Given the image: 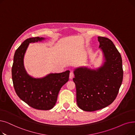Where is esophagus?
Segmentation results:
<instances>
[{
    "instance_id": "34e87169",
    "label": "esophagus",
    "mask_w": 135,
    "mask_h": 135,
    "mask_svg": "<svg viewBox=\"0 0 135 135\" xmlns=\"http://www.w3.org/2000/svg\"><path fill=\"white\" fill-rule=\"evenodd\" d=\"M74 72L73 71H70V73H69V78L70 79H72L73 76H74Z\"/></svg>"
}]
</instances>
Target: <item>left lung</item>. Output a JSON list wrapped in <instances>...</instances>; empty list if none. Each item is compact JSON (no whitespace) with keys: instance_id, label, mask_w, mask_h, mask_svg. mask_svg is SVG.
Instances as JSON below:
<instances>
[{"instance_id":"obj_1","label":"left lung","mask_w":135,"mask_h":135,"mask_svg":"<svg viewBox=\"0 0 135 135\" xmlns=\"http://www.w3.org/2000/svg\"><path fill=\"white\" fill-rule=\"evenodd\" d=\"M105 62L97 70L86 67L76 69L73 79L75 84L76 103L84 111L104 108L115 100L123 78L121 55L112 40L98 37Z\"/></svg>"}]
</instances>
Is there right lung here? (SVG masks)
Here are the masks:
<instances>
[{
  "instance_id": "add662e5",
  "label": "right lung",
  "mask_w": 135,
  "mask_h": 135,
  "mask_svg": "<svg viewBox=\"0 0 135 135\" xmlns=\"http://www.w3.org/2000/svg\"><path fill=\"white\" fill-rule=\"evenodd\" d=\"M42 39L38 37L27 39L17 48L13 56L12 79L14 89L20 99L33 108L49 110L55 105L61 88L68 81L70 72L51 73L41 79L33 78L27 74L23 63L26 49L30 42Z\"/></svg>"
}]
</instances>
